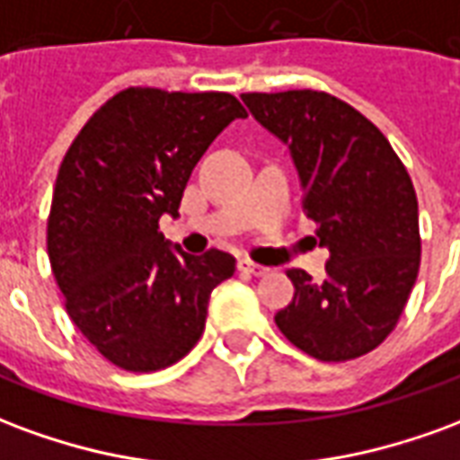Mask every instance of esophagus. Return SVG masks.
<instances>
[{
  "instance_id": "1",
  "label": "esophagus",
  "mask_w": 460,
  "mask_h": 460,
  "mask_svg": "<svg viewBox=\"0 0 460 460\" xmlns=\"http://www.w3.org/2000/svg\"><path fill=\"white\" fill-rule=\"evenodd\" d=\"M239 270L241 273H249V276H266V273H269L266 266H259V263H253V261L249 259L239 261Z\"/></svg>"
}]
</instances>
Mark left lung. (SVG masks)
<instances>
[{"label": "left lung", "mask_w": 460, "mask_h": 460, "mask_svg": "<svg viewBox=\"0 0 460 460\" xmlns=\"http://www.w3.org/2000/svg\"><path fill=\"white\" fill-rule=\"evenodd\" d=\"M253 118L286 142L303 211L330 249L325 280L290 269L293 300L276 325L323 362L372 352L396 328L421 263L419 204L404 162L375 122L323 91L243 93Z\"/></svg>", "instance_id": "8db88e82"}]
</instances>
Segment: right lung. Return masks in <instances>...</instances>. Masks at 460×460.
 <instances>
[{
    "label": "right lung",
    "mask_w": 460,
    "mask_h": 460,
    "mask_svg": "<svg viewBox=\"0 0 460 460\" xmlns=\"http://www.w3.org/2000/svg\"><path fill=\"white\" fill-rule=\"evenodd\" d=\"M231 93L125 88L95 111L64 155L46 224L66 313L101 355L157 372L197 345L211 290L236 259L170 249L162 214H180L190 174L231 120Z\"/></svg>",
    "instance_id": "add662e5"
}]
</instances>
